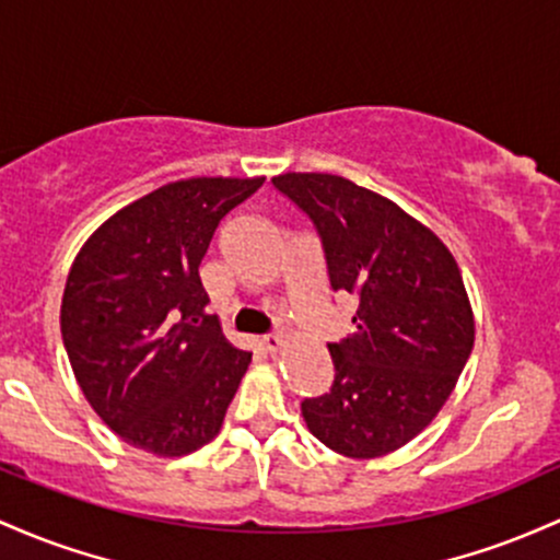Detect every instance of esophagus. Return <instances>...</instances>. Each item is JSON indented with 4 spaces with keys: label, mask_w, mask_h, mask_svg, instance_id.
Listing matches in <instances>:
<instances>
[{
    "label": "esophagus",
    "mask_w": 560,
    "mask_h": 560,
    "mask_svg": "<svg viewBox=\"0 0 560 560\" xmlns=\"http://www.w3.org/2000/svg\"><path fill=\"white\" fill-rule=\"evenodd\" d=\"M261 347L269 351V354H275L282 347V336L280 332H264L261 336Z\"/></svg>",
    "instance_id": "esophagus-1"
}]
</instances>
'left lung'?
Segmentation results:
<instances>
[{
	"label": "left lung",
	"instance_id": "left-lung-1",
	"mask_svg": "<svg viewBox=\"0 0 560 560\" xmlns=\"http://www.w3.org/2000/svg\"><path fill=\"white\" fill-rule=\"evenodd\" d=\"M272 185L312 222L330 291L357 301L354 332L328 343L330 388L301 416L341 455H386L442 410L474 349L460 269L431 230L354 182L293 172Z\"/></svg>",
	"mask_w": 560,
	"mask_h": 560
}]
</instances>
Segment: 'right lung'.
Here are the masks:
<instances>
[{"label": "right lung", "instance_id": "1", "mask_svg": "<svg viewBox=\"0 0 560 560\" xmlns=\"http://www.w3.org/2000/svg\"><path fill=\"white\" fill-rule=\"evenodd\" d=\"M264 185L198 177L113 213L79 250L60 330L81 392L131 447L177 457L209 444L246 375L206 314L198 267L219 222Z\"/></svg>", "mask_w": 560, "mask_h": 560}]
</instances>
